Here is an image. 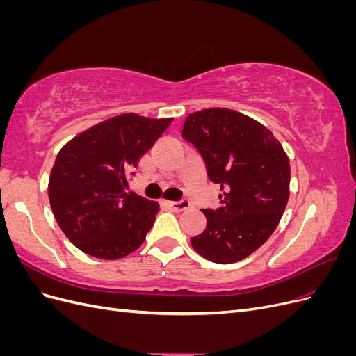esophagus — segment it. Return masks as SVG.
I'll return each instance as SVG.
<instances>
[{
  "mask_svg": "<svg viewBox=\"0 0 356 356\" xmlns=\"http://www.w3.org/2000/svg\"><path fill=\"white\" fill-rule=\"evenodd\" d=\"M168 207L174 212H182L188 209L191 204L188 200H178V202H168Z\"/></svg>",
  "mask_w": 356,
  "mask_h": 356,
  "instance_id": "esophagus-1",
  "label": "esophagus"
}]
</instances>
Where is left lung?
<instances>
[{"label":"left lung","instance_id":"1","mask_svg":"<svg viewBox=\"0 0 356 356\" xmlns=\"http://www.w3.org/2000/svg\"><path fill=\"white\" fill-rule=\"evenodd\" d=\"M182 138L197 148L208 177L220 184L217 209H202L207 229L191 238L203 258L241 261L270 238L289 197V160L266 126L229 108L188 114Z\"/></svg>","mask_w":356,"mask_h":356}]
</instances>
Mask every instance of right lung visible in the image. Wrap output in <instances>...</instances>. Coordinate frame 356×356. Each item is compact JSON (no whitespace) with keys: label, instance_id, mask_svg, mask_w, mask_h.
Here are the masks:
<instances>
[{"label":"right lung","instance_id":"1","mask_svg":"<svg viewBox=\"0 0 356 356\" xmlns=\"http://www.w3.org/2000/svg\"><path fill=\"white\" fill-rule=\"evenodd\" d=\"M170 122L126 113L62 147L51 168L49 200L60 230L80 251L118 260L144 243L159 203L126 193L127 177Z\"/></svg>","mask_w":356,"mask_h":356}]
</instances>
